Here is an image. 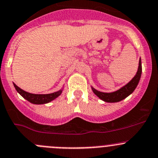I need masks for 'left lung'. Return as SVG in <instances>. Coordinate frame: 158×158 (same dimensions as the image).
<instances>
[{
    "mask_svg": "<svg viewBox=\"0 0 158 158\" xmlns=\"http://www.w3.org/2000/svg\"><path fill=\"white\" fill-rule=\"evenodd\" d=\"M141 73H142L141 60H140V61H139L138 70H137L136 76L131 79V82H128L127 85H125L124 86L120 88L119 90L113 92V93H102V92H99L98 91V90L95 89H93V87H92V89H93V93H94L99 98V99L105 101V102H120V101L123 100V99L127 97L129 95H131V93L134 91L136 87H137V85H138L139 81H140V76H141Z\"/></svg>",
    "mask_w": 158,
    "mask_h": 158,
    "instance_id": "obj_1",
    "label": "left lung"
}]
</instances>
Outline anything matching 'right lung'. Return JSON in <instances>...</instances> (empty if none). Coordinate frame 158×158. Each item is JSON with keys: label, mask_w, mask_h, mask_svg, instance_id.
Segmentation results:
<instances>
[{"label": "right lung", "mask_w": 158, "mask_h": 158, "mask_svg": "<svg viewBox=\"0 0 158 158\" xmlns=\"http://www.w3.org/2000/svg\"><path fill=\"white\" fill-rule=\"evenodd\" d=\"M14 86L15 87L17 92L21 96H23L24 99L34 104H44L51 102L53 99H55L58 96H60L62 92V90H59V91L53 93H50V94H33V93H30L24 91L21 88H19L18 85H15V83H14Z\"/></svg>", "instance_id": "right-lung-1"}]
</instances>
